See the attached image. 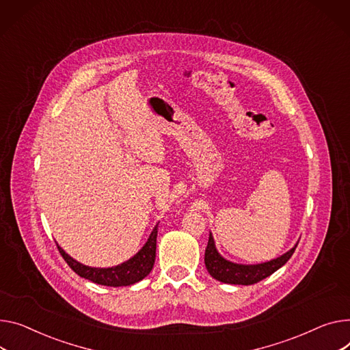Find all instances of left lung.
<instances>
[{
	"mask_svg": "<svg viewBox=\"0 0 350 350\" xmlns=\"http://www.w3.org/2000/svg\"><path fill=\"white\" fill-rule=\"evenodd\" d=\"M297 245L284 253L280 258L274 260L260 263V265H237L225 260L222 256L217 252L214 238L209 234L208 245L205 247V256L204 262L208 273L211 274L215 280L226 284H242V286H250L254 283L262 282L263 278L273 274L275 270L284 266L288 259L293 256Z\"/></svg>",
	"mask_w": 350,
	"mask_h": 350,
	"instance_id": "1",
	"label": "left lung"
}]
</instances>
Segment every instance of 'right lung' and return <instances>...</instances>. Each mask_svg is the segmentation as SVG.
<instances>
[{
	"instance_id": "right-lung-1",
	"label": "right lung",
	"mask_w": 350,
	"mask_h": 350,
	"mask_svg": "<svg viewBox=\"0 0 350 350\" xmlns=\"http://www.w3.org/2000/svg\"><path fill=\"white\" fill-rule=\"evenodd\" d=\"M157 225L154 226L145 246L139 250L132 259L115 267H108V269L88 267L76 262L73 258H70V256L59 245H57V249L63 256L66 263L70 266V269H72L75 273H77L80 277H84L87 280L101 286H109V287L131 286L144 280V278L153 269L154 258H156Z\"/></svg>"
}]
</instances>
